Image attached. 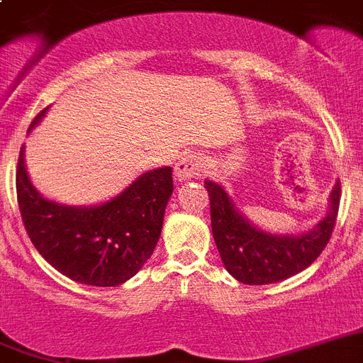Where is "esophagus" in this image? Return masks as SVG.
I'll return each instance as SVG.
<instances>
[{
	"instance_id": "obj_1",
	"label": "esophagus",
	"mask_w": 363,
	"mask_h": 363,
	"mask_svg": "<svg viewBox=\"0 0 363 363\" xmlns=\"http://www.w3.org/2000/svg\"><path fill=\"white\" fill-rule=\"evenodd\" d=\"M202 169H204V159H202L201 153H184L175 164V177L181 182L189 181V179L199 177Z\"/></svg>"
}]
</instances>
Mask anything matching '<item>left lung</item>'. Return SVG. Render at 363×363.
<instances>
[{
    "instance_id": "8db88e82",
    "label": "left lung",
    "mask_w": 363,
    "mask_h": 363,
    "mask_svg": "<svg viewBox=\"0 0 363 363\" xmlns=\"http://www.w3.org/2000/svg\"><path fill=\"white\" fill-rule=\"evenodd\" d=\"M211 208V231L224 267L238 282L275 284L311 266L328 246L340 206V181L329 194V210L315 226L300 233H271L238 210L226 188L204 181Z\"/></svg>"
}]
</instances>
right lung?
Instances as JSON below:
<instances>
[{
    "label": "right lung",
    "mask_w": 363,
    "mask_h": 363,
    "mask_svg": "<svg viewBox=\"0 0 363 363\" xmlns=\"http://www.w3.org/2000/svg\"><path fill=\"white\" fill-rule=\"evenodd\" d=\"M48 108L32 121L41 123ZM23 224L39 255L70 280L86 286H121L148 262L161 237L174 181L172 168L150 169L108 201L70 206L43 197L32 184L19 152L16 174Z\"/></svg>",
    "instance_id": "add662e5"
}]
</instances>
